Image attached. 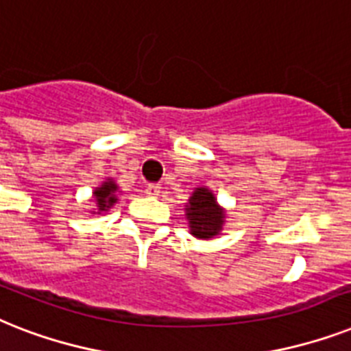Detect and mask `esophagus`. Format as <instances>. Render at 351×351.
Returning a JSON list of instances; mask_svg holds the SVG:
<instances>
[{
    "label": "esophagus",
    "instance_id": "34e87169",
    "mask_svg": "<svg viewBox=\"0 0 351 351\" xmlns=\"http://www.w3.org/2000/svg\"><path fill=\"white\" fill-rule=\"evenodd\" d=\"M145 192H147V195H150V197H158L159 193H161V186H159V184H148Z\"/></svg>",
    "mask_w": 351,
    "mask_h": 351
}]
</instances>
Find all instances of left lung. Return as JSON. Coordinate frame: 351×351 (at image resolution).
<instances>
[{
  "label": "left lung",
  "instance_id": "8db88e82",
  "mask_svg": "<svg viewBox=\"0 0 351 351\" xmlns=\"http://www.w3.org/2000/svg\"><path fill=\"white\" fill-rule=\"evenodd\" d=\"M186 219L190 234L197 239H212L223 230L224 210L217 204L214 192L204 186L193 190L192 197L186 203Z\"/></svg>",
  "mask_w": 351,
  "mask_h": 351
}]
</instances>
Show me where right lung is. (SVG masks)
Segmentation results:
<instances>
[{
    "label": "right lung",
    "instance_id": "obj_1",
    "mask_svg": "<svg viewBox=\"0 0 351 351\" xmlns=\"http://www.w3.org/2000/svg\"><path fill=\"white\" fill-rule=\"evenodd\" d=\"M94 199L97 204V214L106 212V210L117 203V184L114 179H106L105 183L94 190Z\"/></svg>",
    "mask_w": 351,
    "mask_h": 351
}]
</instances>
